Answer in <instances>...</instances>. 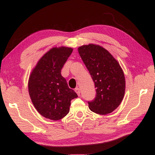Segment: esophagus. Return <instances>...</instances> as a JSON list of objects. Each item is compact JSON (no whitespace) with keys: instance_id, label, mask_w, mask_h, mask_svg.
Instances as JSON below:
<instances>
[{"instance_id":"1","label":"esophagus","mask_w":155,"mask_h":155,"mask_svg":"<svg viewBox=\"0 0 155 155\" xmlns=\"http://www.w3.org/2000/svg\"><path fill=\"white\" fill-rule=\"evenodd\" d=\"M74 91L76 92V93L77 94V95L78 96H80V94H81V92H80V89H79L78 88H76L74 89Z\"/></svg>"}]
</instances>
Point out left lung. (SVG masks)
<instances>
[{"instance_id": "obj_1", "label": "left lung", "mask_w": 155, "mask_h": 155, "mask_svg": "<svg viewBox=\"0 0 155 155\" xmlns=\"http://www.w3.org/2000/svg\"><path fill=\"white\" fill-rule=\"evenodd\" d=\"M78 50L96 88V97L88 101L90 109L100 114L110 113L124 96L122 69L113 55L100 46L91 44L79 47Z\"/></svg>"}]
</instances>
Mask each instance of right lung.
<instances>
[{
	"label": "right lung",
	"instance_id": "obj_1",
	"mask_svg": "<svg viewBox=\"0 0 155 155\" xmlns=\"http://www.w3.org/2000/svg\"><path fill=\"white\" fill-rule=\"evenodd\" d=\"M72 51L71 48H53L41 58L30 75L28 88L31 101L37 111L50 120L66 116L71 101L78 97L61 74Z\"/></svg>",
	"mask_w": 155,
	"mask_h": 155
}]
</instances>
